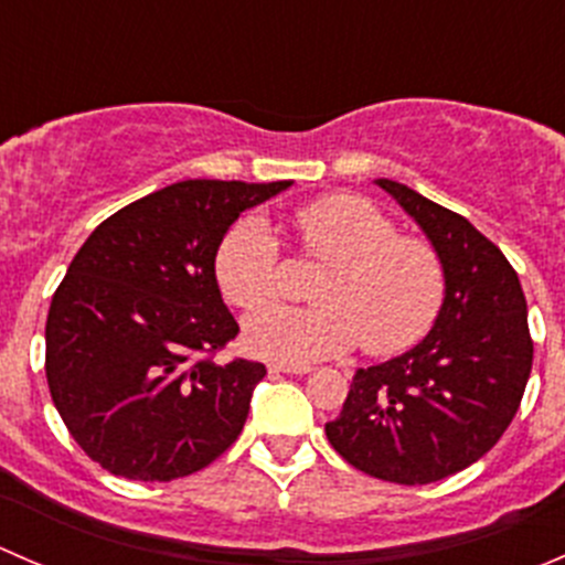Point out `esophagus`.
Here are the masks:
<instances>
[{"label": "esophagus", "mask_w": 565, "mask_h": 565, "mask_svg": "<svg viewBox=\"0 0 565 565\" xmlns=\"http://www.w3.org/2000/svg\"><path fill=\"white\" fill-rule=\"evenodd\" d=\"M270 372H281V374H309L311 366H298V363H270Z\"/></svg>", "instance_id": "obj_1"}]
</instances>
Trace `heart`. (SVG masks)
Listing matches in <instances>:
<instances>
[{
  "label": "heart",
  "instance_id": "1",
  "mask_svg": "<svg viewBox=\"0 0 565 565\" xmlns=\"http://www.w3.org/2000/svg\"><path fill=\"white\" fill-rule=\"evenodd\" d=\"M300 254L328 262L315 306H273L246 319V347L278 363H311L361 344L391 358L418 344L440 317L446 265L440 250L398 235L391 215L352 193L317 199L295 210ZM215 281L232 306L254 311L281 289V248L259 215L237 221L215 254Z\"/></svg>",
  "mask_w": 565,
  "mask_h": 565
}]
</instances>
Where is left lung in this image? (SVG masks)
<instances>
[{
	"label": "left lung",
	"mask_w": 565,
	"mask_h": 565,
	"mask_svg": "<svg viewBox=\"0 0 565 565\" xmlns=\"http://www.w3.org/2000/svg\"><path fill=\"white\" fill-rule=\"evenodd\" d=\"M377 185L440 250L446 300L420 344L358 369L324 435L355 470L415 487L465 470L503 437L525 393L533 339L520 276L503 250L413 188Z\"/></svg>",
	"instance_id": "obj_1"
}]
</instances>
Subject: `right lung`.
Returning a JSON list of instances; mask_svg holds the SVG:
<instances>
[{"instance_id":"right-lung-1","label":"right lung","mask_w":565,"mask_h":565,"mask_svg":"<svg viewBox=\"0 0 565 565\" xmlns=\"http://www.w3.org/2000/svg\"><path fill=\"white\" fill-rule=\"evenodd\" d=\"M289 185L174 182L108 215L73 256L45 319V380L104 470L174 481L237 440L265 366L213 361L241 333L215 254L243 210Z\"/></svg>"}]
</instances>
